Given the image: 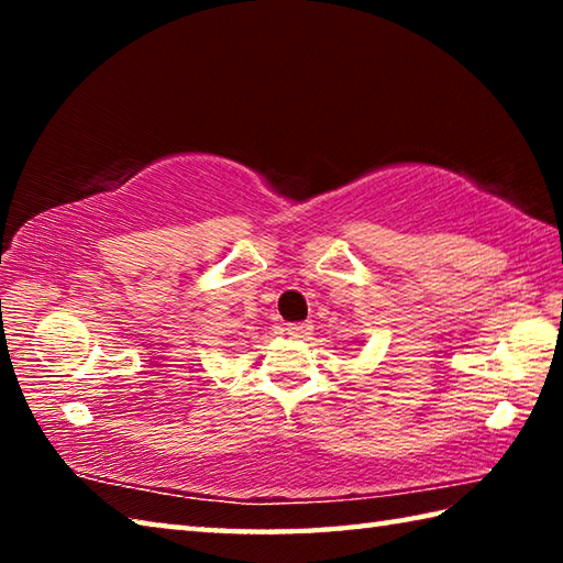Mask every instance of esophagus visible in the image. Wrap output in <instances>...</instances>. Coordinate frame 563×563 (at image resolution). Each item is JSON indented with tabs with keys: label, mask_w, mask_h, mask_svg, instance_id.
Returning <instances> with one entry per match:
<instances>
[{
	"label": "esophagus",
	"mask_w": 563,
	"mask_h": 563,
	"mask_svg": "<svg viewBox=\"0 0 563 563\" xmlns=\"http://www.w3.org/2000/svg\"><path fill=\"white\" fill-rule=\"evenodd\" d=\"M285 332H288V335L295 338V340H310L312 325H310V322H290V325L285 328Z\"/></svg>",
	"instance_id": "esophagus-1"
}]
</instances>
